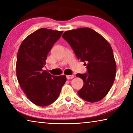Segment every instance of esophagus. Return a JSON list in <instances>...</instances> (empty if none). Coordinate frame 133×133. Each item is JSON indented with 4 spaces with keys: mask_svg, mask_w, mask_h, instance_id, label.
<instances>
[{
    "mask_svg": "<svg viewBox=\"0 0 133 133\" xmlns=\"http://www.w3.org/2000/svg\"><path fill=\"white\" fill-rule=\"evenodd\" d=\"M75 77V76L74 75H67L66 76V77L67 79H71V78H73Z\"/></svg>",
    "mask_w": 133,
    "mask_h": 133,
    "instance_id": "34e87169",
    "label": "esophagus"
}]
</instances>
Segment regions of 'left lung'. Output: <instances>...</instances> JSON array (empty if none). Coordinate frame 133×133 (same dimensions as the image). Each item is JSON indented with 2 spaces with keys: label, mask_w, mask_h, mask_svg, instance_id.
<instances>
[{
  "label": "left lung",
  "mask_w": 133,
  "mask_h": 133,
  "mask_svg": "<svg viewBox=\"0 0 133 133\" xmlns=\"http://www.w3.org/2000/svg\"><path fill=\"white\" fill-rule=\"evenodd\" d=\"M62 37L70 45L78 59L87 66V73L76 75L84 82L77 92L78 96L90 103L102 100L116 77V63L109 43L89 28L66 31Z\"/></svg>",
  "instance_id": "1"
}]
</instances>
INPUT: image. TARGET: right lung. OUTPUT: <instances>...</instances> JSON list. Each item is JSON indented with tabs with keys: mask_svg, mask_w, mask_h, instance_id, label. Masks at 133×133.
<instances>
[{
	"mask_svg": "<svg viewBox=\"0 0 133 133\" xmlns=\"http://www.w3.org/2000/svg\"><path fill=\"white\" fill-rule=\"evenodd\" d=\"M63 32L40 29L29 35L18 50V82L27 97L39 106H46L57 100L66 83V76H53L42 69L48 53Z\"/></svg>",
	"mask_w": 133,
	"mask_h": 133,
	"instance_id": "right-lung-1",
	"label": "right lung"
}]
</instances>
